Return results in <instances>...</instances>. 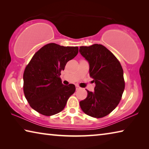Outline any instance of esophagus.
<instances>
[{"instance_id": "obj_1", "label": "esophagus", "mask_w": 149, "mask_h": 149, "mask_svg": "<svg viewBox=\"0 0 149 149\" xmlns=\"http://www.w3.org/2000/svg\"><path fill=\"white\" fill-rule=\"evenodd\" d=\"M75 87H76V90H78V89H80V87L78 86V85H75Z\"/></svg>"}]
</instances>
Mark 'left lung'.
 Instances as JSON below:
<instances>
[{"label": "left lung", "mask_w": 149, "mask_h": 149, "mask_svg": "<svg viewBox=\"0 0 149 149\" xmlns=\"http://www.w3.org/2000/svg\"><path fill=\"white\" fill-rule=\"evenodd\" d=\"M80 54L89 62V74L95 84L94 92L79 102L85 114L100 118L109 114L119 104L125 88L123 71L116 56L102 45L80 47Z\"/></svg>", "instance_id": "left-lung-1"}]
</instances>
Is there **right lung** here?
Returning a JSON list of instances; mask_svg holds the SVG:
<instances>
[{
  "label": "right lung",
  "mask_w": 149,
  "mask_h": 149,
  "mask_svg": "<svg viewBox=\"0 0 149 149\" xmlns=\"http://www.w3.org/2000/svg\"><path fill=\"white\" fill-rule=\"evenodd\" d=\"M77 53V47L49 43L33 55L23 76L25 97L33 109L48 116L64 109L75 87L63 85L60 72Z\"/></svg>",
  "instance_id": "add662e5"
}]
</instances>
